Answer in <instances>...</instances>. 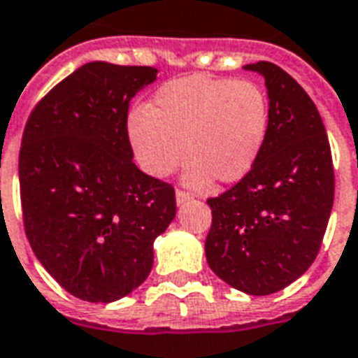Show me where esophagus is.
Returning a JSON list of instances; mask_svg holds the SVG:
<instances>
[{
	"mask_svg": "<svg viewBox=\"0 0 358 358\" xmlns=\"http://www.w3.org/2000/svg\"><path fill=\"white\" fill-rule=\"evenodd\" d=\"M192 199V195L186 192H182V189H176V203L178 205H182V203H186V201Z\"/></svg>",
	"mask_w": 358,
	"mask_h": 358,
	"instance_id": "1",
	"label": "esophagus"
}]
</instances>
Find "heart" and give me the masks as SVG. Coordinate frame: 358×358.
Returning <instances> with one entry per match:
<instances>
[{
    "mask_svg": "<svg viewBox=\"0 0 358 358\" xmlns=\"http://www.w3.org/2000/svg\"><path fill=\"white\" fill-rule=\"evenodd\" d=\"M269 132V98L252 79L187 76L132 110L127 136L140 169L166 178L184 159L186 184L239 182L258 163Z\"/></svg>",
    "mask_w": 358,
    "mask_h": 358,
    "instance_id": "heart-1",
    "label": "heart"
}]
</instances>
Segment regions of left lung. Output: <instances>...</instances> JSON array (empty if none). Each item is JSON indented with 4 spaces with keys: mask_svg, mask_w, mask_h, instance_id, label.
I'll return each instance as SVG.
<instances>
[{
    "mask_svg": "<svg viewBox=\"0 0 358 358\" xmlns=\"http://www.w3.org/2000/svg\"><path fill=\"white\" fill-rule=\"evenodd\" d=\"M245 68L266 79L269 132L252 171L206 201L213 226L205 254L227 285L267 296L317 258L334 205V165L319 110L300 83L266 60Z\"/></svg>",
    "mask_w": 358,
    "mask_h": 358,
    "instance_id": "8db88e82",
    "label": "left lung"
}]
</instances>
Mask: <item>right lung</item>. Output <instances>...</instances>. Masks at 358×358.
Here are the masks:
<instances>
[{
    "instance_id": "add662e5",
    "label": "right lung",
    "mask_w": 358,
    "mask_h": 358,
    "mask_svg": "<svg viewBox=\"0 0 358 358\" xmlns=\"http://www.w3.org/2000/svg\"><path fill=\"white\" fill-rule=\"evenodd\" d=\"M152 66L89 62L55 85L26 121L18 155L26 237L66 292L110 303L138 288L153 241L176 216L174 187L132 161L127 115Z\"/></svg>"
}]
</instances>
